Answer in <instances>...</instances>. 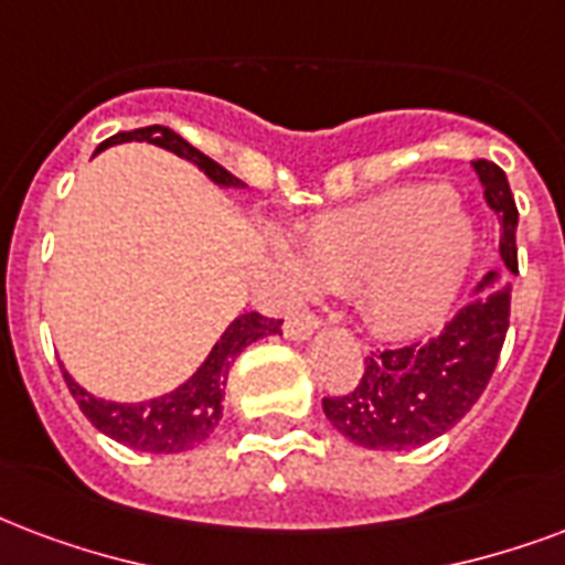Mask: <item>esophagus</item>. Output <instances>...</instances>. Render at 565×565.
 <instances>
[{
  "label": "esophagus",
  "instance_id": "34e87169",
  "mask_svg": "<svg viewBox=\"0 0 565 565\" xmlns=\"http://www.w3.org/2000/svg\"><path fill=\"white\" fill-rule=\"evenodd\" d=\"M320 317L317 313H301V317H292V320L284 322V334L290 340H308L313 331L320 329Z\"/></svg>",
  "mask_w": 565,
  "mask_h": 565
}]
</instances>
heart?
Wrapping results in <instances>:
<instances>
[{"instance_id":"1","label":"heart","mask_w":565,"mask_h":565,"mask_svg":"<svg viewBox=\"0 0 565 565\" xmlns=\"http://www.w3.org/2000/svg\"><path fill=\"white\" fill-rule=\"evenodd\" d=\"M471 254V218L438 183L387 189L301 236L313 281L359 292L364 317L391 338H415L445 320Z\"/></svg>"}]
</instances>
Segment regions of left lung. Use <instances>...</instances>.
Instances as JSON below:
<instances>
[{
	"instance_id": "left-lung-1",
	"label": "left lung",
	"mask_w": 565,
	"mask_h": 565,
	"mask_svg": "<svg viewBox=\"0 0 565 565\" xmlns=\"http://www.w3.org/2000/svg\"><path fill=\"white\" fill-rule=\"evenodd\" d=\"M473 171L486 204L501 222V260L519 273L515 227L519 210L507 174L489 159ZM510 329V284L489 273L473 299L426 343L373 352L355 391L322 399V412L340 436L370 450H408L445 436L462 420L489 385Z\"/></svg>"
}]
</instances>
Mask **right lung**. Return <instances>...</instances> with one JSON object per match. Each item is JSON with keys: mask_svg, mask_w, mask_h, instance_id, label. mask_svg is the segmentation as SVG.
Wrapping results in <instances>:
<instances>
[{"mask_svg": "<svg viewBox=\"0 0 565 565\" xmlns=\"http://www.w3.org/2000/svg\"><path fill=\"white\" fill-rule=\"evenodd\" d=\"M120 141H150L157 148H166L189 159V162H195L215 186H243V180L234 178L227 168H222L210 157H204L198 148H192L174 129H129V132H118V136L106 139L97 150L120 145ZM266 334H281V320H269L257 311L239 313L227 326L225 334L215 340L204 364L183 385L174 387L171 394H162V397L145 399V403H111V399L94 397L79 382H73L67 370H64V382L71 387L73 399L79 403L82 415L88 417L103 436L115 438L132 450H145V454H183V450L204 445L206 438L213 436V429L222 420V399H225L231 364L245 347H252L254 340L266 338Z\"/></svg>", "mask_w": 565, "mask_h": 565, "instance_id": "1", "label": "right lung"}]
</instances>
